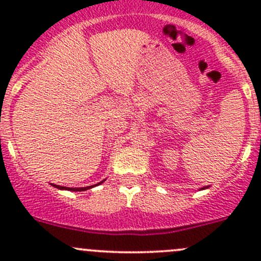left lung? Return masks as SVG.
<instances>
[{
    "label": "left lung",
    "mask_w": 261,
    "mask_h": 261,
    "mask_svg": "<svg viewBox=\"0 0 261 261\" xmlns=\"http://www.w3.org/2000/svg\"><path fill=\"white\" fill-rule=\"evenodd\" d=\"M206 188H208V187H204V188H201V189H206Z\"/></svg>",
    "instance_id": "1"
}]
</instances>
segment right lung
<instances>
[{
    "mask_svg": "<svg viewBox=\"0 0 261 261\" xmlns=\"http://www.w3.org/2000/svg\"><path fill=\"white\" fill-rule=\"evenodd\" d=\"M105 180L99 181L98 184H96V186H99L101 183H103ZM96 186H88V187H81V188H69V187H62V186H58V184H53V187H55V188L58 189H62V191H72V192H83V191H87V189L92 188V187H96Z\"/></svg>",
    "mask_w": 261,
    "mask_h": 261,
    "instance_id": "1",
    "label": "right lung"
}]
</instances>
